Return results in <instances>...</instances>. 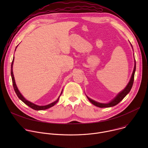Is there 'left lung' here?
<instances>
[{
  "instance_id": "8db88e82",
  "label": "left lung",
  "mask_w": 148,
  "mask_h": 148,
  "mask_svg": "<svg viewBox=\"0 0 148 148\" xmlns=\"http://www.w3.org/2000/svg\"><path fill=\"white\" fill-rule=\"evenodd\" d=\"M131 45L132 47L131 43ZM132 49H133V47H132ZM135 71H136V61L135 60V66H134L133 73L132 74L131 79H130L128 84H127V86H126V87L122 91H121L120 92H119L116 95V96L108 103H100V102H97V101L91 99L90 98H89L88 96L86 95L87 98L93 105H95V106L99 107V108H109V107H112L115 106V105H117L119 102H120L125 97V96L130 92V91L132 87V86H133Z\"/></svg>"
}]
</instances>
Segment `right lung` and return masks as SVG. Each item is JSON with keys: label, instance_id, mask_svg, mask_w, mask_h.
Here are the masks:
<instances>
[{"label": "right lung", "instance_id": "1", "mask_svg": "<svg viewBox=\"0 0 148 148\" xmlns=\"http://www.w3.org/2000/svg\"><path fill=\"white\" fill-rule=\"evenodd\" d=\"M17 47H16V49ZM16 49H15V51H16ZM14 59V58L13 57V61H12V65H11V76H12V79L13 86L14 91H15V92H16L17 96L18 97V98L21 101H22L25 104H26V105H27V106H29V107H30L31 108H32V109H33V110H37V111L45 110H47V109H48V108H51V107H53L54 105L58 101L59 98H60V97L61 96V94H62V91H61V92L60 96L58 97V98H57V99L56 101H54V102H52V103H50V104H48V105H44V106H40V105H36V104H34V103H33V102H30L29 101L27 100V99L22 95V94H21V93L20 92L19 90H18V88H17V87L16 84V82H15V79H14L13 73V65Z\"/></svg>", "mask_w": 148, "mask_h": 148}]
</instances>
